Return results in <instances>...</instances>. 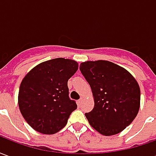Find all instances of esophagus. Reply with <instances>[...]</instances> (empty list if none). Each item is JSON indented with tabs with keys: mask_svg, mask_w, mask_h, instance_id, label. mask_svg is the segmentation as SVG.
<instances>
[{
	"mask_svg": "<svg viewBox=\"0 0 156 156\" xmlns=\"http://www.w3.org/2000/svg\"><path fill=\"white\" fill-rule=\"evenodd\" d=\"M83 98H80V99H79V100H78V105H79V106H80V105H82V102H83Z\"/></svg>",
	"mask_w": 156,
	"mask_h": 156,
	"instance_id": "1",
	"label": "esophagus"
}]
</instances>
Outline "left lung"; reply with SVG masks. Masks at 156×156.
<instances>
[{
	"mask_svg": "<svg viewBox=\"0 0 156 156\" xmlns=\"http://www.w3.org/2000/svg\"><path fill=\"white\" fill-rule=\"evenodd\" d=\"M80 71L90 87L94 107L85 116L101 134H119L136 117L140 105V89L125 69L105 60L87 61Z\"/></svg>",
	"mask_w": 156,
	"mask_h": 156,
	"instance_id": "8db88e82",
	"label": "left lung"
}]
</instances>
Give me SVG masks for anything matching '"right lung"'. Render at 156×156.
<instances>
[{
	"instance_id": "1",
	"label": "right lung",
	"mask_w": 156,
	"mask_h": 156,
	"mask_svg": "<svg viewBox=\"0 0 156 156\" xmlns=\"http://www.w3.org/2000/svg\"><path fill=\"white\" fill-rule=\"evenodd\" d=\"M78 68L74 60L54 58L37 65L22 79L19 108L33 129L53 134L67 124L77 108L76 102L68 96V81Z\"/></svg>"
}]
</instances>
